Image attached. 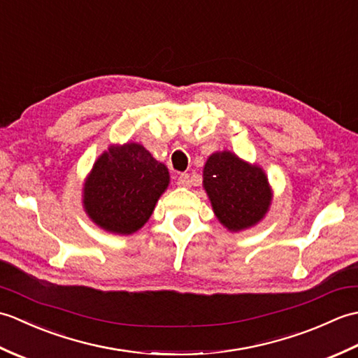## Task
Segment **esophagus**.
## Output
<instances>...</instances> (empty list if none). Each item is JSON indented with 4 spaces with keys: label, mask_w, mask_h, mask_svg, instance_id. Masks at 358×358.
Listing matches in <instances>:
<instances>
[{
    "label": "esophagus",
    "mask_w": 358,
    "mask_h": 358,
    "mask_svg": "<svg viewBox=\"0 0 358 358\" xmlns=\"http://www.w3.org/2000/svg\"><path fill=\"white\" fill-rule=\"evenodd\" d=\"M177 185H178L180 187H189V186H192V178L189 177V173H181L180 177H178Z\"/></svg>",
    "instance_id": "34e87169"
}]
</instances>
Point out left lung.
Returning <instances> with one entry per match:
<instances>
[{"mask_svg":"<svg viewBox=\"0 0 358 358\" xmlns=\"http://www.w3.org/2000/svg\"><path fill=\"white\" fill-rule=\"evenodd\" d=\"M203 189L217 220L231 232L260 223L273 199L263 167L231 150H217L208 157L203 167Z\"/></svg>","mask_w":358,"mask_h":358,"instance_id":"8db88e82","label":"left lung"}]
</instances>
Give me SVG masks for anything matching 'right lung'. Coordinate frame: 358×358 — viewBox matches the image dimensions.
I'll return each instance as SVG.
<instances>
[{
    "label": "right lung",
    "mask_w": 358,
    "mask_h": 358,
    "mask_svg": "<svg viewBox=\"0 0 358 358\" xmlns=\"http://www.w3.org/2000/svg\"><path fill=\"white\" fill-rule=\"evenodd\" d=\"M171 175L140 143L110 144L83 185V208L109 234L131 235L148 223Z\"/></svg>",
    "instance_id": "obj_1"
}]
</instances>
